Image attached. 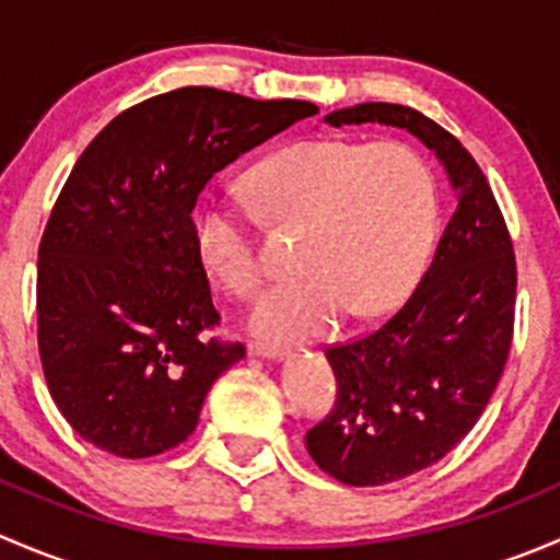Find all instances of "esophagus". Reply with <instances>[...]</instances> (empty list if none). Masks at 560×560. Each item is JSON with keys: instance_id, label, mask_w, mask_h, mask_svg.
<instances>
[{"instance_id": "esophagus-1", "label": "esophagus", "mask_w": 560, "mask_h": 560, "mask_svg": "<svg viewBox=\"0 0 560 560\" xmlns=\"http://www.w3.org/2000/svg\"><path fill=\"white\" fill-rule=\"evenodd\" d=\"M248 354H252V358H265V360L287 358L284 349L273 347V343H252V347H248Z\"/></svg>"}]
</instances>
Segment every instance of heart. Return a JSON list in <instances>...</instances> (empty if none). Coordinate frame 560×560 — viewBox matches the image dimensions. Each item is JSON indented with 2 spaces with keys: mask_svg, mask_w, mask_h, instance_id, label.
Instances as JSON below:
<instances>
[{
  "mask_svg": "<svg viewBox=\"0 0 560 560\" xmlns=\"http://www.w3.org/2000/svg\"><path fill=\"white\" fill-rule=\"evenodd\" d=\"M248 189L270 219L303 228L301 273L270 287L248 316L252 332L265 341L325 336L343 312L385 314L409 295L425 268L439 186L415 145L301 140L259 162L248 173ZM195 246L230 295L257 292L262 268L238 211L202 202Z\"/></svg>",
  "mask_w": 560,
  "mask_h": 560,
  "instance_id": "b5f03b06",
  "label": "heart"
}]
</instances>
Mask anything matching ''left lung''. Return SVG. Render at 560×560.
I'll use <instances>...</instances> for the list:
<instances>
[{
	"label": "left lung",
	"mask_w": 560,
	"mask_h": 560,
	"mask_svg": "<svg viewBox=\"0 0 560 560\" xmlns=\"http://www.w3.org/2000/svg\"><path fill=\"white\" fill-rule=\"evenodd\" d=\"M325 124L406 129L436 154L457 200L409 301L380 330L325 352L336 406L306 433V450L338 482L374 488L442 460L488 406L512 343L515 252L485 173L436 121L360 103Z\"/></svg>",
	"instance_id": "8db88e82"
}]
</instances>
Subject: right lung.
<instances>
[{
  "label": "right lung",
  "instance_id": "right-lung-1",
  "mask_svg": "<svg viewBox=\"0 0 560 560\" xmlns=\"http://www.w3.org/2000/svg\"><path fill=\"white\" fill-rule=\"evenodd\" d=\"M319 107L208 86L118 113L72 167L37 259L45 382L81 439L118 457L178 447L244 343L219 322L191 211L208 180Z\"/></svg>",
  "mask_w": 560,
  "mask_h": 560
}]
</instances>
